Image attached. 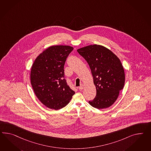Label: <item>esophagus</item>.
<instances>
[{
  "instance_id": "obj_1",
  "label": "esophagus",
  "mask_w": 151,
  "mask_h": 151,
  "mask_svg": "<svg viewBox=\"0 0 151 151\" xmlns=\"http://www.w3.org/2000/svg\"><path fill=\"white\" fill-rule=\"evenodd\" d=\"M83 88H84V85H83V84H81V86L79 87V89L80 90H82L83 89Z\"/></svg>"
}]
</instances>
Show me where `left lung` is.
Returning a JSON list of instances; mask_svg holds the SVG:
<instances>
[{"label": "left lung", "instance_id": "left-lung-1", "mask_svg": "<svg viewBox=\"0 0 151 151\" xmlns=\"http://www.w3.org/2000/svg\"><path fill=\"white\" fill-rule=\"evenodd\" d=\"M77 51L89 64L96 89V95L89 104L99 109L108 108L124 88L125 73L120 60L107 48L96 44Z\"/></svg>", "mask_w": 151, "mask_h": 151}]
</instances>
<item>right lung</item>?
I'll return each mask as SVG.
<instances>
[{
    "instance_id": "right-lung-1",
    "label": "right lung",
    "mask_w": 151,
    "mask_h": 151,
    "mask_svg": "<svg viewBox=\"0 0 151 151\" xmlns=\"http://www.w3.org/2000/svg\"><path fill=\"white\" fill-rule=\"evenodd\" d=\"M73 50V47L67 45L49 47L32 66L31 85L38 99L48 108H63L75 93L67 85L64 73L66 58Z\"/></svg>"
}]
</instances>
